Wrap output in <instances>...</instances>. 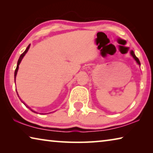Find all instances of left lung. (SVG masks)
Wrapping results in <instances>:
<instances>
[{
  "label": "left lung",
  "mask_w": 153,
  "mask_h": 153,
  "mask_svg": "<svg viewBox=\"0 0 153 153\" xmlns=\"http://www.w3.org/2000/svg\"><path fill=\"white\" fill-rule=\"evenodd\" d=\"M129 53H130L131 56H132V57L134 58V60L136 61V63L139 65L140 67V61H139L138 58H137V57H136V56L135 55V54H134V52L133 51H130V52H129Z\"/></svg>",
  "instance_id": "left-lung-1"
}]
</instances>
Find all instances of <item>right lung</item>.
<instances>
[{
  "label": "right lung",
  "mask_w": 153,
  "mask_h": 153,
  "mask_svg": "<svg viewBox=\"0 0 153 153\" xmlns=\"http://www.w3.org/2000/svg\"><path fill=\"white\" fill-rule=\"evenodd\" d=\"M30 45H29L27 46V47L26 48V49H25V51L24 52V53H23L22 55H20V56H19V59H18V61H17V67H16V69H15V74H14V78H15V79H16V76H17V71H18V69H19V64H20V63H21V61H22V59H23V58L24 57V56L25 55V54H26L27 53V51H28V50H29V48H30ZM16 91H17V90H16ZM17 95H18V93H17ZM18 97H19V96H18ZM24 103V104L25 105V103L24 102H23ZM25 105V107H27L28 108H30V109L32 111V112H34V113H36L34 111H33V110H32L30 108H29L27 107V106L26 105ZM41 114H43V113H41ZM45 114H46V113H45Z\"/></svg>",
  "instance_id": "add662e5"
}]
</instances>
